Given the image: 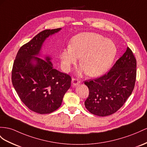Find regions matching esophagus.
<instances>
[{"mask_svg": "<svg viewBox=\"0 0 147 147\" xmlns=\"http://www.w3.org/2000/svg\"><path fill=\"white\" fill-rule=\"evenodd\" d=\"M81 82V80L77 78H73L72 79V84L73 86H78Z\"/></svg>", "mask_w": 147, "mask_h": 147, "instance_id": "1", "label": "esophagus"}]
</instances>
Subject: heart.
Returning a JSON list of instances; mask_svg holds the SVG:
<instances>
[{"label":"heart","instance_id":"obj_1","mask_svg":"<svg viewBox=\"0 0 147 147\" xmlns=\"http://www.w3.org/2000/svg\"><path fill=\"white\" fill-rule=\"evenodd\" d=\"M117 54V48L112 41L95 33H81L74 36L71 46L60 53L63 67L68 69L81 57V70L88 76L96 77L106 73Z\"/></svg>","mask_w":147,"mask_h":147}]
</instances>
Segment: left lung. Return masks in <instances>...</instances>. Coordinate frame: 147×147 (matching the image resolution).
<instances>
[{"instance_id": "8db88e82", "label": "left lung", "mask_w": 147, "mask_h": 147, "mask_svg": "<svg viewBox=\"0 0 147 147\" xmlns=\"http://www.w3.org/2000/svg\"><path fill=\"white\" fill-rule=\"evenodd\" d=\"M137 61L130 49L115 62L104 76L86 81L89 96L86 108L91 114L100 117L110 115L117 111L132 92L137 75Z\"/></svg>"}]
</instances>
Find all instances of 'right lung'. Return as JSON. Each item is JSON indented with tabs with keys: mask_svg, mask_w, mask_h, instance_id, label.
<instances>
[{
	"mask_svg": "<svg viewBox=\"0 0 147 147\" xmlns=\"http://www.w3.org/2000/svg\"><path fill=\"white\" fill-rule=\"evenodd\" d=\"M61 29L40 32L19 49L13 62L12 82L18 97L30 110L40 114L58 109L71 86V76L54 69L50 57L35 56L40 55L47 38Z\"/></svg>",
	"mask_w": 147,
	"mask_h": 147,
	"instance_id": "add662e5",
	"label": "right lung"
}]
</instances>
